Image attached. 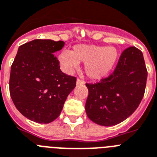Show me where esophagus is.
Masks as SVG:
<instances>
[{"instance_id": "1", "label": "esophagus", "mask_w": 157, "mask_h": 157, "mask_svg": "<svg viewBox=\"0 0 157 157\" xmlns=\"http://www.w3.org/2000/svg\"><path fill=\"white\" fill-rule=\"evenodd\" d=\"M76 84H77V85H84V84H85V81H83L81 79L78 78L76 80Z\"/></svg>"}]
</instances>
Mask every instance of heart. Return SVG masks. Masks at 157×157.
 Instances as JSON below:
<instances>
[{"instance_id": "b5f03b06", "label": "heart", "mask_w": 157, "mask_h": 157, "mask_svg": "<svg viewBox=\"0 0 157 157\" xmlns=\"http://www.w3.org/2000/svg\"><path fill=\"white\" fill-rule=\"evenodd\" d=\"M61 64L67 71L76 68L79 63H85L89 77L100 80L107 76L118 59V52L114 47L96 45H76L71 52H64L59 56Z\"/></svg>"}]
</instances>
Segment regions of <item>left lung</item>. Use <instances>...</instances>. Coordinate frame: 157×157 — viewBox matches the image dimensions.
<instances>
[{"label": "left lung", "instance_id": "left-lung-1", "mask_svg": "<svg viewBox=\"0 0 157 157\" xmlns=\"http://www.w3.org/2000/svg\"><path fill=\"white\" fill-rule=\"evenodd\" d=\"M147 77L142 52L136 47L125 49L111 74L100 82L85 84L89 118L101 126H113L127 119L144 95Z\"/></svg>", "mask_w": 157, "mask_h": 157}]
</instances>
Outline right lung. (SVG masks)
I'll use <instances>...</instances> for the list:
<instances>
[{
  "label": "right lung",
  "mask_w": 157,
  "mask_h": 157,
  "mask_svg": "<svg viewBox=\"0 0 157 157\" xmlns=\"http://www.w3.org/2000/svg\"><path fill=\"white\" fill-rule=\"evenodd\" d=\"M64 42L34 39L20 46L11 66L10 93L13 102L25 118L49 123L61 113L76 78L60 70L56 52Z\"/></svg>",
  "instance_id": "right-lung-1"
}]
</instances>
